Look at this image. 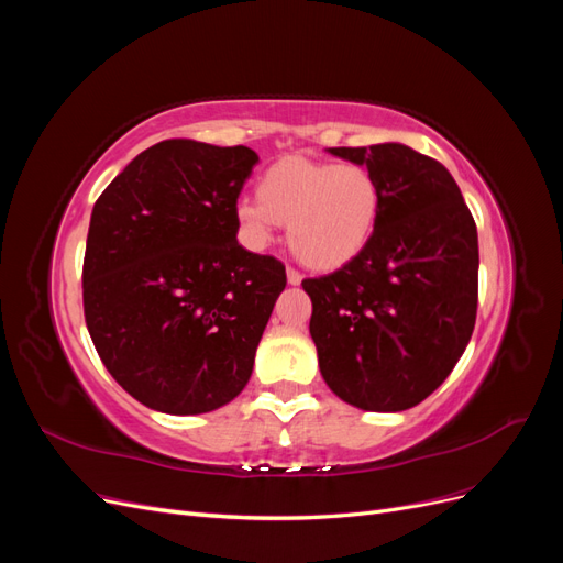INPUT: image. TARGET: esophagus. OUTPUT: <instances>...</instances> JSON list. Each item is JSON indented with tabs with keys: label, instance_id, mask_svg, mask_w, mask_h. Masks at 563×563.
<instances>
[{
	"label": "esophagus",
	"instance_id": "34e87169",
	"mask_svg": "<svg viewBox=\"0 0 563 563\" xmlns=\"http://www.w3.org/2000/svg\"><path fill=\"white\" fill-rule=\"evenodd\" d=\"M286 279H288V284H291V286H298V284L302 282V275H300V272H298V269H294V267H288V269H286Z\"/></svg>",
	"mask_w": 563,
	"mask_h": 563
}]
</instances>
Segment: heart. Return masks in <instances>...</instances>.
I'll return each mask as SVG.
<instances>
[{
  "instance_id": "heart-1",
  "label": "heart",
  "mask_w": 563,
  "mask_h": 563,
  "mask_svg": "<svg viewBox=\"0 0 563 563\" xmlns=\"http://www.w3.org/2000/svg\"><path fill=\"white\" fill-rule=\"evenodd\" d=\"M383 211V187L364 164L284 157L255 183V201L242 199L234 216L253 246H267L275 223L296 258L312 269H338L371 242Z\"/></svg>"
}]
</instances>
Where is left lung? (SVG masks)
I'll use <instances>...</instances> for the list:
<instances>
[{
    "label": "left lung",
    "mask_w": 563,
    "mask_h": 563,
    "mask_svg": "<svg viewBox=\"0 0 563 563\" xmlns=\"http://www.w3.org/2000/svg\"><path fill=\"white\" fill-rule=\"evenodd\" d=\"M383 187L371 242L327 277L305 279L327 385L364 411H406L449 378L476 321L479 242L453 176L401 143L329 147Z\"/></svg>",
    "instance_id": "left-lung-1"
}]
</instances>
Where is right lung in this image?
Masks as SVG:
<instances>
[{
  "mask_svg": "<svg viewBox=\"0 0 563 563\" xmlns=\"http://www.w3.org/2000/svg\"><path fill=\"white\" fill-rule=\"evenodd\" d=\"M258 155L187 139L141 152L93 203L84 317L100 362L133 399L209 413L246 387L284 265L236 242Z\"/></svg>",
  "mask_w": 563,
  "mask_h": 563,
  "instance_id": "1",
  "label": "right lung"
}]
</instances>
